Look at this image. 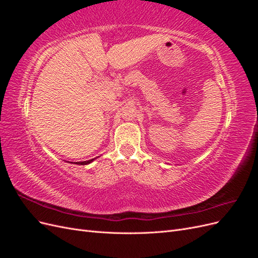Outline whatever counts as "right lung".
Wrapping results in <instances>:
<instances>
[{"instance_id": "obj_1", "label": "right lung", "mask_w": 258, "mask_h": 258, "mask_svg": "<svg viewBox=\"0 0 258 258\" xmlns=\"http://www.w3.org/2000/svg\"><path fill=\"white\" fill-rule=\"evenodd\" d=\"M96 158H92V159H90V160H87V161H79V162H76V165H88V163H90V162H92L93 160H95ZM75 163V162H74Z\"/></svg>"}]
</instances>
